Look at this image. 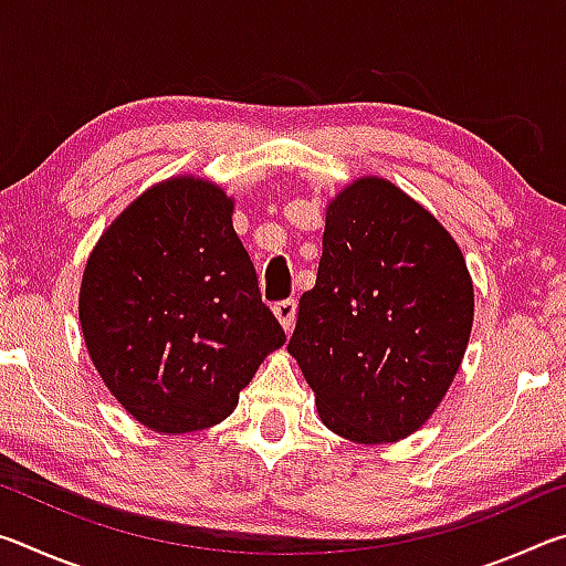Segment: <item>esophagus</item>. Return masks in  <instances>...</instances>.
<instances>
[{
  "label": "esophagus",
  "mask_w": 566,
  "mask_h": 566,
  "mask_svg": "<svg viewBox=\"0 0 566 566\" xmlns=\"http://www.w3.org/2000/svg\"><path fill=\"white\" fill-rule=\"evenodd\" d=\"M274 314H276V319L282 322L284 332H292L294 317H296V300H282V302H276V304H274Z\"/></svg>",
  "instance_id": "34e87169"
}]
</instances>
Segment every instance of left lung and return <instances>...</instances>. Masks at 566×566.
Here are the masks:
<instances>
[{
  "instance_id": "8db88e82",
  "label": "left lung",
  "mask_w": 566,
  "mask_h": 566,
  "mask_svg": "<svg viewBox=\"0 0 566 566\" xmlns=\"http://www.w3.org/2000/svg\"><path fill=\"white\" fill-rule=\"evenodd\" d=\"M472 319L462 249L399 187L364 177L329 202L317 284L286 349L332 432L397 442L447 395Z\"/></svg>"
}]
</instances>
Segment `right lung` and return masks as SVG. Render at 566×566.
Listing matches in <instances>:
<instances>
[{
	"instance_id": "add662e5",
	"label": "right lung",
	"mask_w": 566,
	"mask_h": 566,
	"mask_svg": "<svg viewBox=\"0 0 566 566\" xmlns=\"http://www.w3.org/2000/svg\"><path fill=\"white\" fill-rule=\"evenodd\" d=\"M232 199L179 177L114 219L87 262L80 322L119 405L165 434L227 419L284 329L262 302Z\"/></svg>"
}]
</instances>
